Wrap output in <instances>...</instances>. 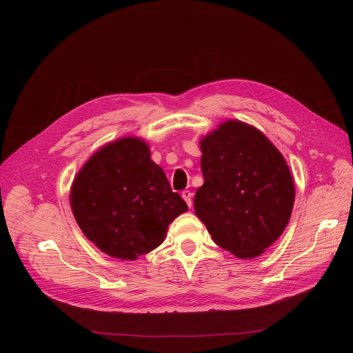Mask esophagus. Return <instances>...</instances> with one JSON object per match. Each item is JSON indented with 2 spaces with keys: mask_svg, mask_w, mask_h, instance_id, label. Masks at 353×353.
Here are the masks:
<instances>
[{
  "mask_svg": "<svg viewBox=\"0 0 353 353\" xmlns=\"http://www.w3.org/2000/svg\"><path fill=\"white\" fill-rule=\"evenodd\" d=\"M181 196H183V199L185 200V203L188 205V208H191V201H193V194H191V191L184 190L183 193H181Z\"/></svg>",
  "mask_w": 353,
  "mask_h": 353,
  "instance_id": "esophagus-1",
  "label": "esophagus"
}]
</instances>
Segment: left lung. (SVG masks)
Listing matches in <instances>:
<instances>
[{
	"label": "left lung",
	"instance_id": "left-lung-1",
	"mask_svg": "<svg viewBox=\"0 0 353 353\" xmlns=\"http://www.w3.org/2000/svg\"><path fill=\"white\" fill-rule=\"evenodd\" d=\"M205 183L194 210L213 241L240 259L259 256L290 219L294 184L276 147L254 126L227 121L200 141Z\"/></svg>",
	"mask_w": 353,
	"mask_h": 353
}]
</instances>
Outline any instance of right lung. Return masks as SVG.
<instances>
[{"instance_id":"obj_1","label":"right lung","mask_w":353,"mask_h":353,"mask_svg":"<svg viewBox=\"0 0 353 353\" xmlns=\"http://www.w3.org/2000/svg\"><path fill=\"white\" fill-rule=\"evenodd\" d=\"M70 206L85 237L125 261L162 244L169 223L188 210L150 159L147 143L135 137L105 144L91 156L73 179Z\"/></svg>"}]
</instances>
